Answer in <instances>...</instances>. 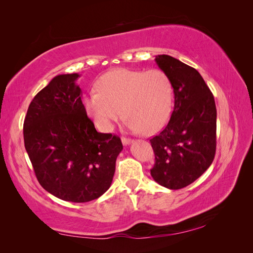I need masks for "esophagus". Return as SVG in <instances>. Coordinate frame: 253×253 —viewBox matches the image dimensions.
Here are the masks:
<instances>
[{
    "mask_svg": "<svg viewBox=\"0 0 253 253\" xmlns=\"http://www.w3.org/2000/svg\"><path fill=\"white\" fill-rule=\"evenodd\" d=\"M121 141L124 143V145H127L131 142H133V140L131 138H126V137H121Z\"/></svg>",
    "mask_w": 253,
    "mask_h": 253,
    "instance_id": "obj_1",
    "label": "esophagus"
}]
</instances>
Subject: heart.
Returning a JSON list of instances; mask_svg holds the SVG:
<instances>
[{
    "mask_svg": "<svg viewBox=\"0 0 253 253\" xmlns=\"http://www.w3.org/2000/svg\"><path fill=\"white\" fill-rule=\"evenodd\" d=\"M97 89L88 94L84 105L103 132L111 131L122 113L129 129L145 134L159 131L171 116L173 85L169 76L159 68L148 72L114 70L102 76Z\"/></svg>",
    "mask_w": 253,
    "mask_h": 253,
    "instance_id": "heart-1",
    "label": "heart"
}]
</instances>
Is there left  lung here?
<instances>
[{
    "mask_svg": "<svg viewBox=\"0 0 253 253\" xmlns=\"http://www.w3.org/2000/svg\"><path fill=\"white\" fill-rule=\"evenodd\" d=\"M171 79L174 110L169 124L150 139L153 179L171 190L189 186L211 166L216 151V106L195 68L168 55L155 58Z\"/></svg>",
    "mask_w": 253,
    "mask_h": 253,
    "instance_id": "left-lung-1",
    "label": "left lung"
}]
</instances>
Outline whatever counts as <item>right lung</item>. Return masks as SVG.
<instances>
[{"instance_id": "1", "label": "right lung", "mask_w": 253, "mask_h": 253, "mask_svg": "<svg viewBox=\"0 0 253 253\" xmlns=\"http://www.w3.org/2000/svg\"><path fill=\"white\" fill-rule=\"evenodd\" d=\"M78 77L56 76L35 96L23 135L40 185L62 201L86 203L111 187L124 147L118 136L96 131L76 84Z\"/></svg>"}]
</instances>
